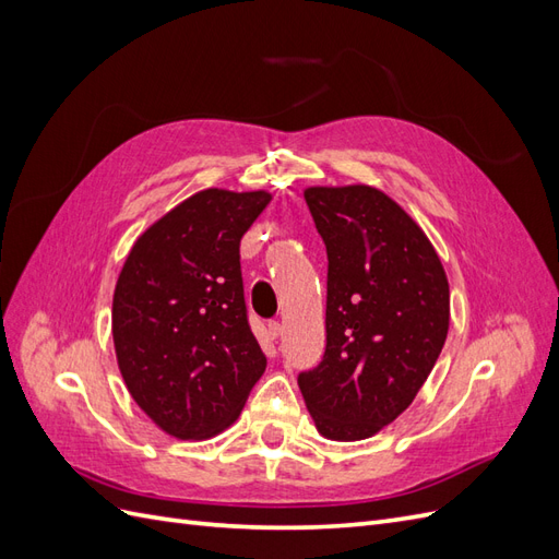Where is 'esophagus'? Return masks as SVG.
Wrapping results in <instances>:
<instances>
[{"label":"esophagus","instance_id":"esophagus-1","mask_svg":"<svg viewBox=\"0 0 559 559\" xmlns=\"http://www.w3.org/2000/svg\"><path fill=\"white\" fill-rule=\"evenodd\" d=\"M267 335L273 337V341H277V337L282 335V324H280V321H267Z\"/></svg>","mask_w":559,"mask_h":559}]
</instances>
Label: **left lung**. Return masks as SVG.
<instances>
[{
    "label": "left lung",
    "instance_id": "1",
    "mask_svg": "<svg viewBox=\"0 0 559 559\" xmlns=\"http://www.w3.org/2000/svg\"><path fill=\"white\" fill-rule=\"evenodd\" d=\"M326 245V352L298 376L317 431L361 441L408 408L450 326L441 259L413 218L373 186H310Z\"/></svg>",
    "mask_w": 559,
    "mask_h": 559
}]
</instances>
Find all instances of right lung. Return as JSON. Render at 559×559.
<instances>
[{"label": "right lung", "instance_id": "right-lung-1", "mask_svg": "<svg viewBox=\"0 0 559 559\" xmlns=\"http://www.w3.org/2000/svg\"><path fill=\"white\" fill-rule=\"evenodd\" d=\"M270 198L191 195L140 235L118 275V368L134 403L181 441L230 427L265 370L247 319L240 240Z\"/></svg>", "mask_w": 559, "mask_h": 559}]
</instances>
